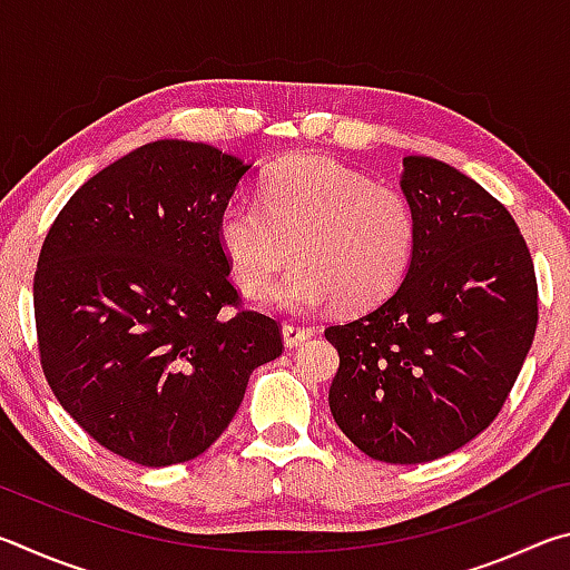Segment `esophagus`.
Masks as SVG:
<instances>
[{"mask_svg":"<svg viewBox=\"0 0 570 570\" xmlns=\"http://www.w3.org/2000/svg\"><path fill=\"white\" fill-rule=\"evenodd\" d=\"M282 334H284V344L288 346V350H292V346L304 344L308 336L314 334V330H312V326H302V324H284Z\"/></svg>","mask_w":570,"mask_h":570,"instance_id":"esophagus-1","label":"esophagus"}]
</instances>
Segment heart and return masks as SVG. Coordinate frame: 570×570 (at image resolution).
Masks as SVG:
<instances>
[{"mask_svg":"<svg viewBox=\"0 0 570 570\" xmlns=\"http://www.w3.org/2000/svg\"><path fill=\"white\" fill-rule=\"evenodd\" d=\"M258 200L234 198L216 224L220 254L250 298L271 292L292 245L299 264L272 293V304L292 314L334 298L344 308L372 306L407 274L417 240L407 198L342 163L286 158L264 178Z\"/></svg>","mask_w":570,"mask_h":570,"instance_id":"b5f03b06","label":"heart"}]
</instances>
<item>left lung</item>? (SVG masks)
I'll return each mask as SVG.
<instances>
[{"label": "left lung", "mask_w": 570, "mask_h": 570, "mask_svg": "<svg viewBox=\"0 0 570 570\" xmlns=\"http://www.w3.org/2000/svg\"><path fill=\"white\" fill-rule=\"evenodd\" d=\"M400 186L417 220L404 282L324 336L340 430L364 455L417 465L498 417L533 344L538 284L513 216L465 173L407 156Z\"/></svg>", "instance_id": "1"}]
</instances>
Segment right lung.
<instances>
[{"instance_id":"right-lung-1","label":"right lung","mask_w":570,"mask_h":570,"mask_svg":"<svg viewBox=\"0 0 570 570\" xmlns=\"http://www.w3.org/2000/svg\"><path fill=\"white\" fill-rule=\"evenodd\" d=\"M248 168L206 142H148L85 183L42 244L45 377L92 440L138 465L206 452L250 372L284 350L272 316L238 308L216 238Z\"/></svg>"}]
</instances>
